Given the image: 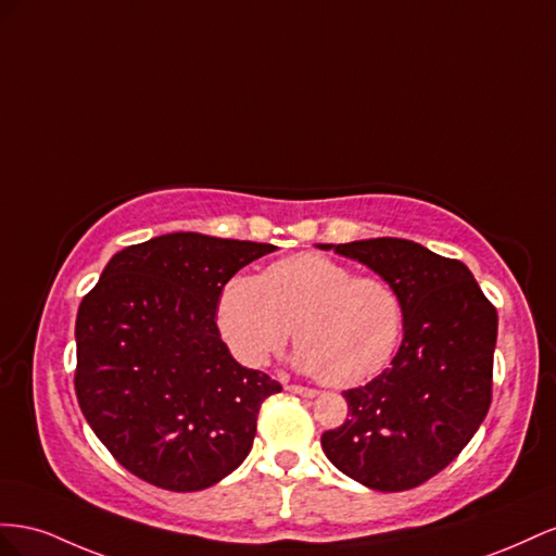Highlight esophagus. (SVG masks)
<instances>
[{
  "label": "esophagus",
  "instance_id": "34e87169",
  "mask_svg": "<svg viewBox=\"0 0 556 556\" xmlns=\"http://www.w3.org/2000/svg\"><path fill=\"white\" fill-rule=\"evenodd\" d=\"M287 391H291V393H298V395H303V399H314L316 395V391L314 389H307V387H300V384H287L283 387Z\"/></svg>",
  "mask_w": 556,
  "mask_h": 556
}]
</instances>
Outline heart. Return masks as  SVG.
Returning <instances> with one entry per match:
<instances>
[{"label": "heart", "mask_w": 556, "mask_h": 556, "mask_svg": "<svg viewBox=\"0 0 556 556\" xmlns=\"http://www.w3.org/2000/svg\"><path fill=\"white\" fill-rule=\"evenodd\" d=\"M216 328L230 354L261 368L293 326L295 366L332 387L382 370L403 332V303L389 281L354 275L321 253L269 263L258 277H230L216 298Z\"/></svg>", "instance_id": "1"}]
</instances>
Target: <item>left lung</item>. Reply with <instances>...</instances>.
<instances>
[{
  "instance_id": "obj_1",
  "label": "left lung",
  "mask_w": 556,
  "mask_h": 556,
  "mask_svg": "<svg viewBox=\"0 0 556 556\" xmlns=\"http://www.w3.org/2000/svg\"><path fill=\"white\" fill-rule=\"evenodd\" d=\"M332 249L399 291L405 336L382 375L344 391L346 421L321 435V447L370 489H415L447 468L486 417L496 307L462 261L417 242L379 237Z\"/></svg>"
}]
</instances>
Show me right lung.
I'll use <instances>...</instances> for the list:
<instances>
[{
    "mask_svg": "<svg viewBox=\"0 0 556 556\" xmlns=\"http://www.w3.org/2000/svg\"><path fill=\"white\" fill-rule=\"evenodd\" d=\"M273 244L172 232L118 251L76 314L74 389L116 462L200 491L240 466L281 384L237 363L216 328L224 283Z\"/></svg>",
    "mask_w": 556,
    "mask_h": 556,
    "instance_id": "obj_1",
    "label": "right lung"
}]
</instances>
